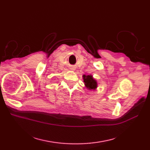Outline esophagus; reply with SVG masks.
Here are the masks:
<instances>
[{
    "label": "esophagus",
    "instance_id": "obj_1",
    "mask_svg": "<svg viewBox=\"0 0 150 150\" xmlns=\"http://www.w3.org/2000/svg\"><path fill=\"white\" fill-rule=\"evenodd\" d=\"M71 70H73V71H74V70H75V69H74V67H71Z\"/></svg>",
    "mask_w": 150,
    "mask_h": 150
}]
</instances>
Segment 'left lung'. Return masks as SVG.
<instances>
[{
	"label": "left lung",
	"instance_id": "left-lung-1",
	"mask_svg": "<svg viewBox=\"0 0 150 150\" xmlns=\"http://www.w3.org/2000/svg\"><path fill=\"white\" fill-rule=\"evenodd\" d=\"M83 81L86 88L89 90H95L98 87V83L91 74L83 75Z\"/></svg>",
	"mask_w": 150,
	"mask_h": 150
}]
</instances>
